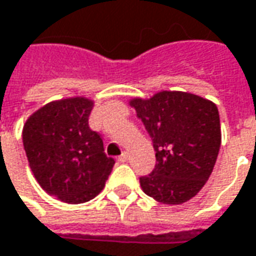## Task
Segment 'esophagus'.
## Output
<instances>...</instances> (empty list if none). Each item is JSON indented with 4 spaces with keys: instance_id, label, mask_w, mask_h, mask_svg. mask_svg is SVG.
I'll use <instances>...</instances> for the list:
<instances>
[{
    "instance_id": "obj_1",
    "label": "esophagus",
    "mask_w": 256,
    "mask_h": 256,
    "mask_svg": "<svg viewBox=\"0 0 256 256\" xmlns=\"http://www.w3.org/2000/svg\"><path fill=\"white\" fill-rule=\"evenodd\" d=\"M118 160H119L120 162H126V161L128 160V154L126 152V151H123L120 156H119V158H118Z\"/></svg>"
}]
</instances>
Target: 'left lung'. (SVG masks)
<instances>
[{"label": "left lung", "instance_id": "8db88e82", "mask_svg": "<svg viewBox=\"0 0 256 256\" xmlns=\"http://www.w3.org/2000/svg\"><path fill=\"white\" fill-rule=\"evenodd\" d=\"M148 132L157 164L140 178L144 194L164 204H180L204 186L222 144L217 106L194 94L162 91L130 100Z\"/></svg>", "mask_w": 256, "mask_h": 256}]
</instances>
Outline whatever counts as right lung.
<instances>
[{
	"instance_id": "1",
	"label": "right lung",
	"mask_w": 256,
	"mask_h": 256,
	"mask_svg": "<svg viewBox=\"0 0 256 256\" xmlns=\"http://www.w3.org/2000/svg\"><path fill=\"white\" fill-rule=\"evenodd\" d=\"M94 102L77 96L54 100L26 120L22 140L39 185L58 200L78 204L104 189L114 160L106 157L100 136L90 128Z\"/></svg>"
}]
</instances>
